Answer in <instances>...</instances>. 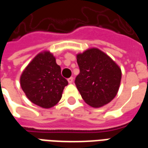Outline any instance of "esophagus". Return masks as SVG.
I'll use <instances>...</instances> for the list:
<instances>
[{"label":"esophagus","instance_id":"1","mask_svg":"<svg viewBox=\"0 0 148 148\" xmlns=\"http://www.w3.org/2000/svg\"><path fill=\"white\" fill-rule=\"evenodd\" d=\"M67 80H68V82H69L70 84H71V83H73V82H74V78H73L72 77H69Z\"/></svg>","mask_w":148,"mask_h":148}]
</instances>
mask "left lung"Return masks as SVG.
I'll return each instance as SVG.
<instances>
[{"instance_id": "left-lung-1", "label": "left lung", "mask_w": 148, "mask_h": 148, "mask_svg": "<svg viewBox=\"0 0 148 148\" xmlns=\"http://www.w3.org/2000/svg\"><path fill=\"white\" fill-rule=\"evenodd\" d=\"M80 73L75 85L85 102L93 108L107 105L117 94L121 70L109 55L98 48L77 55Z\"/></svg>"}]
</instances>
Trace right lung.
Listing matches in <instances>:
<instances>
[{"label": "right lung", "instance_id": "right-lung-1", "mask_svg": "<svg viewBox=\"0 0 148 148\" xmlns=\"http://www.w3.org/2000/svg\"><path fill=\"white\" fill-rule=\"evenodd\" d=\"M21 86L31 101L43 109H50L60 101L67 80L61 75V68L50 51L39 53L24 69Z\"/></svg>", "mask_w": 148, "mask_h": 148}]
</instances>
